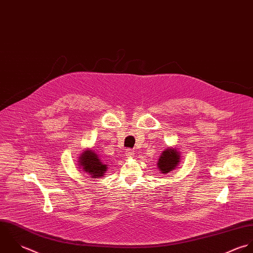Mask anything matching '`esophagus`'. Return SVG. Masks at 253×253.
I'll return each mask as SVG.
<instances>
[{
  "mask_svg": "<svg viewBox=\"0 0 253 253\" xmlns=\"http://www.w3.org/2000/svg\"><path fill=\"white\" fill-rule=\"evenodd\" d=\"M126 156H127L128 158H131V157L133 156V151H132V150H126Z\"/></svg>",
  "mask_w": 253,
  "mask_h": 253,
  "instance_id": "1",
  "label": "esophagus"
}]
</instances>
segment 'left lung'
Returning a JSON list of instances; mask_svg holds the SVG:
<instances>
[{"label": "left lung", "mask_w": 253, "mask_h": 253, "mask_svg": "<svg viewBox=\"0 0 253 253\" xmlns=\"http://www.w3.org/2000/svg\"><path fill=\"white\" fill-rule=\"evenodd\" d=\"M180 161V152L175 147H169L165 149L158 162L157 167L158 169L163 174H167L169 171L173 170L174 169L177 168Z\"/></svg>", "instance_id": "8db88e82"}]
</instances>
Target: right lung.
Wrapping results in <instances>:
<instances>
[{"label": "right lung", "mask_w": 253, "mask_h": 253, "mask_svg": "<svg viewBox=\"0 0 253 253\" xmlns=\"http://www.w3.org/2000/svg\"><path fill=\"white\" fill-rule=\"evenodd\" d=\"M79 165L82 171H84L89 177L93 178L104 176L108 169L107 164H105L99 155L91 148L85 149V151L80 155Z\"/></svg>", "instance_id": "right-lung-1"}]
</instances>
